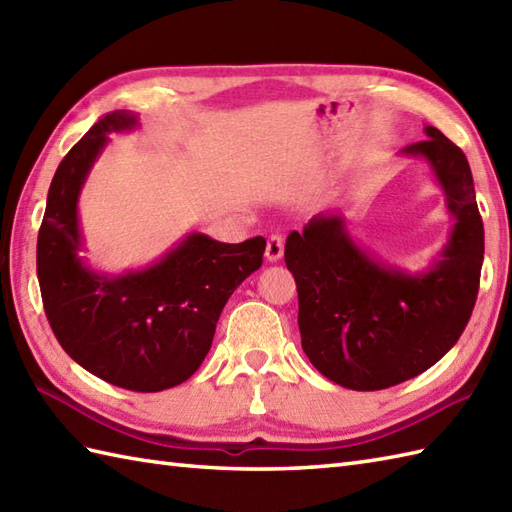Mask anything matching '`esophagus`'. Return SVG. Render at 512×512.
Wrapping results in <instances>:
<instances>
[{
  "instance_id": "34e87169",
  "label": "esophagus",
  "mask_w": 512,
  "mask_h": 512,
  "mask_svg": "<svg viewBox=\"0 0 512 512\" xmlns=\"http://www.w3.org/2000/svg\"><path fill=\"white\" fill-rule=\"evenodd\" d=\"M281 257H284V237L270 235L266 242V259L268 262H279Z\"/></svg>"
}]
</instances>
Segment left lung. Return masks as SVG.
<instances>
[{"instance_id": "1", "label": "left lung", "mask_w": 512, "mask_h": 512, "mask_svg": "<svg viewBox=\"0 0 512 512\" xmlns=\"http://www.w3.org/2000/svg\"><path fill=\"white\" fill-rule=\"evenodd\" d=\"M400 156L420 158L453 220L427 268L387 264L350 235L341 213H319L286 239L297 281L301 347L332 383L376 391L422 374L458 343L480 288L484 226L469 160L440 129Z\"/></svg>"}]
</instances>
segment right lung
<instances>
[{
  "label": "right lung",
  "mask_w": 512,
  "mask_h": 512,
  "mask_svg": "<svg viewBox=\"0 0 512 512\" xmlns=\"http://www.w3.org/2000/svg\"><path fill=\"white\" fill-rule=\"evenodd\" d=\"M118 110L94 123L54 173L37 239L43 308L61 347L90 374L132 391L191 378L209 354L228 297L262 266L266 239L224 244L187 233L145 268L101 273L81 257L79 198L110 134L136 129Z\"/></svg>",
  "instance_id": "add662e5"
}]
</instances>
